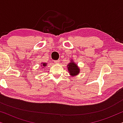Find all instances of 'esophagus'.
I'll return each mask as SVG.
<instances>
[{"instance_id": "34e87169", "label": "esophagus", "mask_w": 123, "mask_h": 123, "mask_svg": "<svg viewBox=\"0 0 123 123\" xmlns=\"http://www.w3.org/2000/svg\"><path fill=\"white\" fill-rule=\"evenodd\" d=\"M60 62V61L59 60H55L54 61V63H59Z\"/></svg>"}]
</instances>
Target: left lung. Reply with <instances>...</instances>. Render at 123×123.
I'll return each mask as SVG.
<instances>
[{"label":"left lung","mask_w":123,"mask_h":123,"mask_svg":"<svg viewBox=\"0 0 123 123\" xmlns=\"http://www.w3.org/2000/svg\"><path fill=\"white\" fill-rule=\"evenodd\" d=\"M67 68H68V72H69V74L72 76H75L78 74L80 73V69H79V67L77 64L74 63L73 62H71L70 63H69L67 65Z\"/></svg>","instance_id":"left-lung-1"}]
</instances>
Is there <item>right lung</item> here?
<instances>
[{"mask_svg": "<svg viewBox=\"0 0 123 123\" xmlns=\"http://www.w3.org/2000/svg\"><path fill=\"white\" fill-rule=\"evenodd\" d=\"M42 64V65H41V66H42V65H43V67H46V64H47L46 63H41Z\"/></svg>", "mask_w": 123, "mask_h": 123, "instance_id": "obj_1", "label": "right lung"}]
</instances>
